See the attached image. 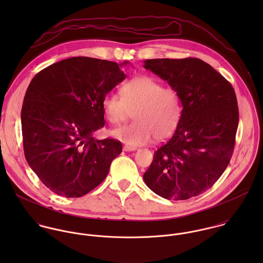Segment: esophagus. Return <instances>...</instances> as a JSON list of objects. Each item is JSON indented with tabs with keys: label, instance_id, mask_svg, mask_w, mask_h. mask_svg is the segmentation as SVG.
<instances>
[{
	"label": "esophagus",
	"instance_id": "34e87169",
	"mask_svg": "<svg viewBox=\"0 0 263 263\" xmlns=\"http://www.w3.org/2000/svg\"><path fill=\"white\" fill-rule=\"evenodd\" d=\"M137 150V148L135 147H129V146H123V151L125 152H133V151Z\"/></svg>",
	"mask_w": 263,
	"mask_h": 263
}]
</instances>
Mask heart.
<instances>
[{
	"label": "heart",
	"instance_id": "b5f03b06",
	"mask_svg": "<svg viewBox=\"0 0 263 263\" xmlns=\"http://www.w3.org/2000/svg\"><path fill=\"white\" fill-rule=\"evenodd\" d=\"M120 96L108 94L102 102L105 118L118 125L135 111V122L115 128L112 137L129 146H141L169 138L176 129L181 113L180 98L173 88L148 76H140L125 82Z\"/></svg>",
	"mask_w": 263,
	"mask_h": 263
}]
</instances>
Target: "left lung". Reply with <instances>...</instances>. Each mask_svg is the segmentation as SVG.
<instances>
[{"mask_svg":"<svg viewBox=\"0 0 263 263\" xmlns=\"http://www.w3.org/2000/svg\"><path fill=\"white\" fill-rule=\"evenodd\" d=\"M144 67L167 81L183 106L175 133L154 153L145 183L166 199L197 196L216 183L232 158L239 122L235 91L196 58L147 60Z\"/></svg>","mask_w":263,"mask_h":263,"instance_id":"8db88e82","label":"left lung"}]
</instances>
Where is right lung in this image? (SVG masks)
Returning <instances> with one entry per match:
<instances>
[{"instance_id":"obj_1","label":"right lung","mask_w":263,"mask_h":263,"mask_svg":"<svg viewBox=\"0 0 263 263\" xmlns=\"http://www.w3.org/2000/svg\"><path fill=\"white\" fill-rule=\"evenodd\" d=\"M75 57L32 79L21 110L23 149L40 181L54 193L80 197L107 176L122 151L114 139L96 140L105 124L102 102L125 79L121 65Z\"/></svg>"}]
</instances>
